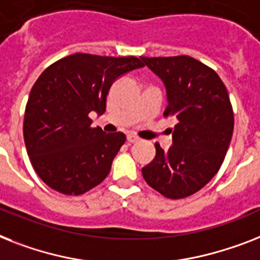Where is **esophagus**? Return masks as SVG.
I'll return each mask as SVG.
<instances>
[{
    "instance_id": "34e87169",
    "label": "esophagus",
    "mask_w": 260,
    "mask_h": 260,
    "mask_svg": "<svg viewBox=\"0 0 260 260\" xmlns=\"http://www.w3.org/2000/svg\"><path fill=\"white\" fill-rule=\"evenodd\" d=\"M126 140H128V143H136V141H139V137L131 134L126 136Z\"/></svg>"
}]
</instances>
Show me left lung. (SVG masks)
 Returning <instances> with one entry per match:
<instances>
[{
  "instance_id": "left-lung-1",
  "label": "left lung",
  "mask_w": 260,
  "mask_h": 260,
  "mask_svg": "<svg viewBox=\"0 0 260 260\" xmlns=\"http://www.w3.org/2000/svg\"><path fill=\"white\" fill-rule=\"evenodd\" d=\"M163 80L168 105L164 117H175L172 147L156 143V156L141 170L147 184L168 199L193 195L223 164L234 131V111L218 73L189 56L141 57Z\"/></svg>"
}]
</instances>
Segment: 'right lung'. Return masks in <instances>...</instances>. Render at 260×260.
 <instances>
[{"instance_id": "obj_1", "label": "right lung", "mask_w": 260, "mask_h": 260, "mask_svg": "<svg viewBox=\"0 0 260 260\" xmlns=\"http://www.w3.org/2000/svg\"><path fill=\"white\" fill-rule=\"evenodd\" d=\"M141 67L144 62L135 56L75 53L40 75L25 108L24 140L31 166L46 185L77 196L108 176L126 137L93 128L89 113L103 115L113 81Z\"/></svg>"}]
</instances>
